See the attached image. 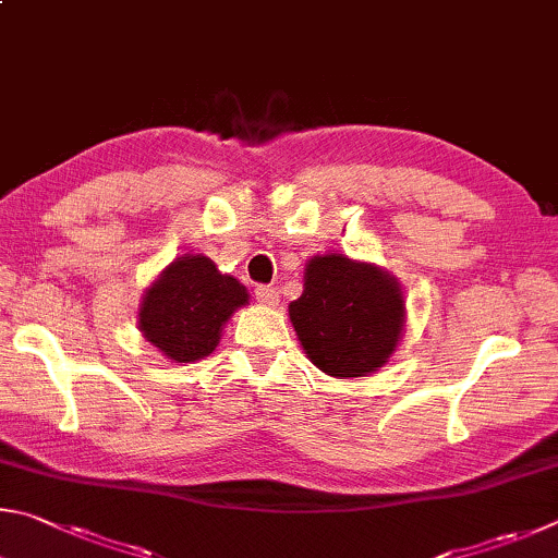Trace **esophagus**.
I'll return each instance as SVG.
<instances>
[{
	"instance_id": "obj_1",
	"label": "esophagus",
	"mask_w": 558,
	"mask_h": 558,
	"mask_svg": "<svg viewBox=\"0 0 558 558\" xmlns=\"http://www.w3.org/2000/svg\"><path fill=\"white\" fill-rule=\"evenodd\" d=\"M254 296L262 306H277L279 304V291L274 287H257L254 289Z\"/></svg>"
}]
</instances>
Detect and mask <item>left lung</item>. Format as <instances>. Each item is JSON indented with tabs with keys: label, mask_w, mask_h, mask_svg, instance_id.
Returning a JSON list of instances; mask_svg holds the SVG:
<instances>
[{
	"label": "left lung",
	"mask_w": 558,
	"mask_h": 558,
	"mask_svg": "<svg viewBox=\"0 0 558 558\" xmlns=\"http://www.w3.org/2000/svg\"><path fill=\"white\" fill-rule=\"evenodd\" d=\"M404 316L399 281L345 254L311 257L304 294L289 304L308 360L338 379L367 377L383 367L402 338Z\"/></svg>",
	"instance_id": "8db88e82"
}]
</instances>
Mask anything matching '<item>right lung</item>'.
Wrapping results in <instances>:
<instances>
[{"mask_svg":"<svg viewBox=\"0 0 558 558\" xmlns=\"http://www.w3.org/2000/svg\"><path fill=\"white\" fill-rule=\"evenodd\" d=\"M247 301V289L213 259L185 254L144 291L140 330L173 363H195L213 353L222 326Z\"/></svg>","mask_w":558,"mask_h":558,"instance_id":"1","label":"right lung"}]
</instances>
